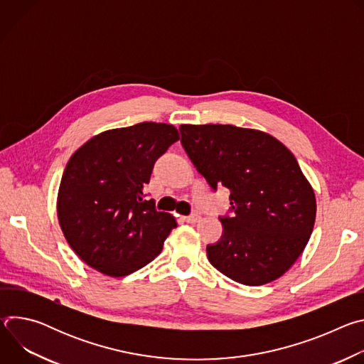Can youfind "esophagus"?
Here are the masks:
<instances>
[{"mask_svg": "<svg viewBox=\"0 0 364 364\" xmlns=\"http://www.w3.org/2000/svg\"><path fill=\"white\" fill-rule=\"evenodd\" d=\"M200 215H196V213H193V215H190V216H184V220L187 222V223H197V222H200Z\"/></svg>", "mask_w": 364, "mask_h": 364, "instance_id": "34e87169", "label": "esophagus"}]
</instances>
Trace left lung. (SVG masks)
Segmentation results:
<instances>
[{
	"label": "left lung",
	"mask_w": 364,
	"mask_h": 364,
	"mask_svg": "<svg viewBox=\"0 0 364 364\" xmlns=\"http://www.w3.org/2000/svg\"><path fill=\"white\" fill-rule=\"evenodd\" d=\"M181 144L216 191L230 190L232 216L207 245L209 262L249 287L284 275L302 253L316 222V196L292 152L277 138L233 125H181Z\"/></svg>",
	"instance_id": "left-lung-1"
}]
</instances>
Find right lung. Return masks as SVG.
<instances>
[{
    "label": "right lung",
    "instance_id": "add662e5",
    "mask_svg": "<svg viewBox=\"0 0 364 364\" xmlns=\"http://www.w3.org/2000/svg\"><path fill=\"white\" fill-rule=\"evenodd\" d=\"M178 139L173 125L141 122L102 132L72 155L58 216L68 243L90 268L118 278L160 255L177 223L157 212L144 186L155 161Z\"/></svg>",
    "mask_w": 364,
    "mask_h": 364
}]
</instances>
